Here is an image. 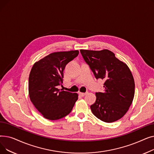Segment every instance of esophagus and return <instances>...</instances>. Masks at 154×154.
I'll list each match as a JSON object with an SVG mask.
<instances>
[{
    "instance_id": "esophagus-1",
    "label": "esophagus",
    "mask_w": 154,
    "mask_h": 154,
    "mask_svg": "<svg viewBox=\"0 0 154 154\" xmlns=\"http://www.w3.org/2000/svg\"><path fill=\"white\" fill-rule=\"evenodd\" d=\"M79 95H80L81 97H84V96H85L86 94H87V93H82V92H79Z\"/></svg>"
}]
</instances>
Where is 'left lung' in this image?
Masks as SVG:
<instances>
[{"instance_id":"obj_1","label":"left lung","mask_w":154,"mask_h":154,"mask_svg":"<svg viewBox=\"0 0 154 154\" xmlns=\"http://www.w3.org/2000/svg\"><path fill=\"white\" fill-rule=\"evenodd\" d=\"M80 51L95 78L105 80V91L95 93V102L91 106L93 114L107 123L119 120L134 97L135 82L130 69L109 50Z\"/></svg>"}]
</instances>
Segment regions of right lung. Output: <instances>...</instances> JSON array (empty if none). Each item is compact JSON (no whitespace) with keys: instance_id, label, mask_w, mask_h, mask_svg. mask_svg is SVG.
<instances>
[{"instance_id":"add662e5","label":"right lung","mask_w":154,"mask_h":154,"mask_svg":"<svg viewBox=\"0 0 154 154\" xmlns=\"http://www.w3.org/2000/svg\"><path fill=\"white\" fill-rule=\"evenodd\" d=\"M77 50L53 52L36 62L29 78V95L44 118L55 120L66 117L78 99L77 93L59 89L66 65L78 55Z\"/></svg>"}]
</instances>
